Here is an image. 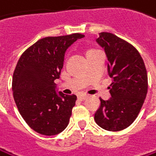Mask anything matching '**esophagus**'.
Returning a JSON list of instances; mask_svg holds the SVG:
<instances>
[{
	"label": "esophagus",
	"instance_id": "esophagus-1",
	"mask_svg": "<svg viewBox=\"0 0 156 156\" xmlns=\"http://www.w3.org/2000/svg\"><path fill=\"white\" fill-rule=\"evenodd\" d=\"M87 98H88V96H87V95H83V94H81V95L78 96V99H80V100H84V99H87Z\"/></svg>",
	"mask_w": 156,
	"mask_h": 156
}]
</instances>
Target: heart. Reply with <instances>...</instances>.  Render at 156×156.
<instances>
[{
    "instance_id": "1",
    "label": "heart",
    "mask_w": 156,
    "mask_h": 156,
    "mask_svg": "<svg viewBox=\"0 0 156 156\" xmlns=\"http://www.w3.org/2000/svg\"><path fill=\"white\" fill-rule=\"evenodd\" d=\"M97 51H98V50H96V49H89V50H87V56L89 55V54H91V53L97 52Z\"/></svg>"
}]
</instances>
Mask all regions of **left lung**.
Wrapping results in <instances>:
<instances>
[{
	"label": "left lung",
	"instance_id": "obj_1",
	"mask_svg": "<svg viewBox=\"0 0 156 156\" xmlns=\"http://www.w3.org/2000/svg\"><path fill=\"white\" fill-rule=\"evenodd\" d=\"M97 42L104 47L112 78L109 89L112 98L100 99L95 113L96 123L105 130L120 131L135 121L148 90L147 71L139 51L112 33L100 32Z\"/></svg>",
	"mask_w": 156,
	"mask_h": 156
}]
</instances>
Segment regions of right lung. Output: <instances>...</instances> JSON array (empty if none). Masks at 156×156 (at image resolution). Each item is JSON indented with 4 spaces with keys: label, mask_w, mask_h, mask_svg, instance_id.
<instances>
[{
    "label": "right lung",
    "mask_w": 156,
    "mask_h": 156,
    "mask_svg": "<svg viewBox=\"0 0 156 156\" xmlns=\"http://www.w3.org/2000/svg\"><path fill=\"white\" fill-rule=\"evenodd\" d=\"M81 33L45 37L22 54L13 74L15 102L25 122L38 133L53 136L68 126L75 105V95L59 96L55 80L59 78L65 52Z\"/></svg>",
    "instance_id": "add662e5"
}]
</instances>
